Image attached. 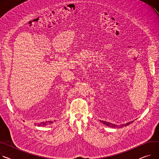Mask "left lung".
<instances>
[{"label":"left lung","mask_w":159,"mask_h":159,"mask_svg":"<svg viewBox=\"0 0 159 159\" xmlns=\"http://www.w3.org/2000/svg\"><path fill=\"white\" fill-rule=\"evenodd\" d=\"M133 121H130V122H129V123H126V124H122V125H117L112 124V123H109V122H107V121L100 120V122L102 123L103 124H104V125H107V126H110V127L114 128V129H115V128H117V129H118V128H122V127H123V126H126L127 125H130V123H132Z\"/></svg>","instance_id":"left-lung-1"}]
</instances>
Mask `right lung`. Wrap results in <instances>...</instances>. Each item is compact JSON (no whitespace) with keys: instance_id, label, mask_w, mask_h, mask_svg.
Wrapping results in <instances>:
<instances>
[{"instance_id":"1","label":"right lung","mask_w":159,"mask_h":159,"mask_svg":"<svg viewBox=\"0 0 159 159\" xmlns=\"http://www.w3.org/2000/svg\"><path fill=\"white\" fill-rule=\"evenodd\" d=\"M53 123V121H45V122H41V123H34L35 126H45L47 125Z\"/></svg>"}]
</instances>
